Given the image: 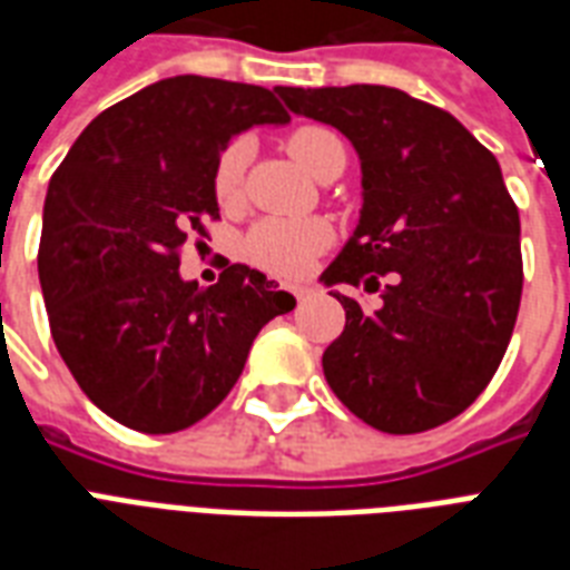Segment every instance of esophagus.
<instances>
[{"mask_svg":"<svg viewBox=\"0 0 570 570\" xmlns=\"http://www.w3.org/2000/svg\"><path fill=\"white\" fill-rule=\"evenodd\" d=\"M293 293H295V298H298V302H304V298H307V295H311L313 289H311V286H295Z\"/></svg>","mask_w":570,"mask_h":570,"instance_id":"esophagus-1","label":"esophagus"}]
</instances>
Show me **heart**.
<instances>
[{
    "instance_id": "heart-1",
    "label": "heart",
    "mask_w": 570,
    "mask_h": 570,
    "mask_svg": "<svg viewBox=\"0 0 570 570\" xmlns=\"http://www.w3.org/2000/svg\"><path fill=\"white\" fill-rule=\"evenodd\" d=\"M343 147L334 129L307 124L298 127L293 136L286 138V147L304 171H316V165L331 147ZM245 159H248V145L245 138H236L224 147L222 156L215 159L213 189L222 204H230L239 195L242 174H245ZM331 242V230L325 222L316 218H263L250 227L248 239L242 245L245 257L254 266L266 268L272 275H302L307 263L320 254Z\"/></svg>"
}]
</instances>
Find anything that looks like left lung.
<instances>
[{
	"instance_id": "8db88e82",
	"label": "left lung",
	"mask_w": 570,
	"mask_h": 570,
	"mask_svg": "<svg viewBox=\"0 0 570 570\" xmlns=\"http://www.w3.org/2000/svg\"><path fill=\"white\" fill-rule=\"evenodd\" d=\"M275 91L361 159V218L322 281L379 298L331 293L346 311L322 355L331 390L379 432L446 423L494 379L521 307V218L500 163L450 111L399 88Z\"/></svg>"
}]
</instances>
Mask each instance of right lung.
Masks as SVG:
<instances>
[{
	"label": "right lung",
	"instance_id": "1",
	"mask_svg": "<svg viewBox=\"0 0 570 570\" xmlns=\"http://www.w3.org/2000/svg\"><path fill=\"white\" fill-rule=\"evenodd\" d=\"M289 115L268 88L171 76L115 102L76 138L43 204L38 277L49 331L82 393L145 434L222 405L259 328L295 307L254 268L180 277V250L218 218L215 159Z\"/></svg>",
	"mask_w": 570,
	"mask_h": 570
}]
</instances>
